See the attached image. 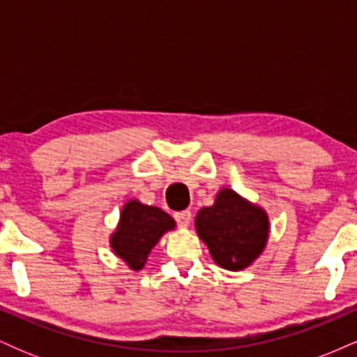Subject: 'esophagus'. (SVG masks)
<instances>
[{
    "mask_svg": "<svg viewBox=\"0 0 357 357\" xmlns=\"http://www.w3.org/2000/svg\"><path fill=\"white\" fill-rule=\"evenodd\" d=\"M174 220L178 221L181 227H186V225H190V221H191V211L184 210V211L174 213Z\"/></svg>",
    "mask_w": 357,
    "mask_h": 357,
    "instance_id": "1",
    "label": "esophagus"
}]
</instances>
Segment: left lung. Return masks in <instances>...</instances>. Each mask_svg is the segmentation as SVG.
<instances>
[{
	"mask_svg": "<svg viewBox=\"0 0 357 357\" xmlns=\"http://www.w3.org/2000/svg\"><path fill=\"white\" fill-rule=\"evenodd\" d=\"M195 225L213 260L228 270L248 267L267 245V213L228 188L216 195L213 206L198 211Z\"/></svg>",
	"mask_w": 357,
	"mask_h": 357,
	"instance_id": "1",
	"label": "left lung"
}]
</instances>
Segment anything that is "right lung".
Segmentation results:
<instances>
[{"instance_id":"right-lung-1","label":"right lung","mask_w":357,"mask_h":357,"mask_svg":"<svg viewBox=\"0 0 357 357\" xmlns=\"http://www.w3.org/2000/svg\"><path fill=\"white\" fill-rule=\"evenodd\" d=\"M174 225V220L161 208L130 199L122 208L121 221L110 238V247L130 268L141 270L151 250L166 231L173 230Z\"/></svg>"}]
</instances>
